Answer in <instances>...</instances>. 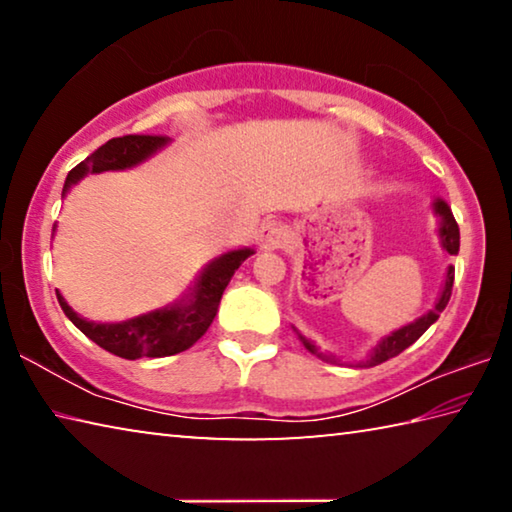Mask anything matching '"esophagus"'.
<instances>
[{"label":"esophagus","mask_w":512,"mask_h":512,"mask_svg":"<svg viewBox=\"0 0 512 512\" xmlns=\"http://www.w3.org/2000/svg\"><path fill=\"white\" fill-rule=\"evenodd\" d=\"M284 241H287V232H284L282 223H277V221L264 223L262 232H259V244H262L264 250L282 248Z\"/></svg>","instance_id":"obj_1"}]
</instances>
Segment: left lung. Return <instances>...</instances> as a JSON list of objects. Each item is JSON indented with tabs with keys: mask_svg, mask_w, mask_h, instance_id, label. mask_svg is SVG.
Wrapping results in <instances>:
<instances>
[{
	"mask_svg": "<svg viewBox=\"0 0 512 512\" xmlns=\"http://www.w3.org/2000/svg\"><path fill=\"white\" fill-rule=\"evenodd\" d=\"M436 212H438L440 219H443V221H440V239H443V246L447 248L449 255H458V246H461V232H458V223L454 219L452 210H449L445 201H436ZM452 287H454V266H449L443 296H440V300L436 302V307H433L429 314H424L422 318L415 320V323L397 329V332H393L391 336H386V339L377 345L375 352L370 354V359L366 363H361V366H366V368L379 366V363L397 357V354L404 352L406 348H409V345L418 341L420 336L427 332L429 325L436 323L438 316L445 311L449 298H452ZM300 339H302V336H300ZM302 343H305V348L309 352H316V348L309 341L302 339Z\"/></svg>",
	"mask_w": 512,
	"mask_h": 512,
	"instance_id": "left-lung-1",
	"label": "left lung"
}]
</instances>
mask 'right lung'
I'll use <instances>...</instances> for the list:
<instances>
[{
    "mask_svg": "<svg viewBox=\"0 0 512 512\" xmlns=\"http://www.w3.org/2000/svg\"><path fill=\"white\" fill-rule=\"evenodd\" d=\"M167 142L164 135H124L112 137L110 142L99 146L97 151L88 155L81 164L67 173V183L74 185L85 173H101L108 169H126L142 162L146 155H151L158 146ZM253 255V250H232L205 268L201 280L194 287V296L183 307H167L151 311V314L137 316L124 323L99 325L90 323L81 316H76L72 307L67 305L60 293L58 302L63 307L65 316L81 329V332L94 341L99 348L117 354L121 359H140V357H171V354L185 352L187 348L201 339L212 325L219 309V302L225 287L232 280L237 268L244 259Z\"/></svg>",
    "mask_w": 512,
    "mask_h": 512,
    "instance_id": "add662e5",
    "label": "right lung"
}]
</instances>
